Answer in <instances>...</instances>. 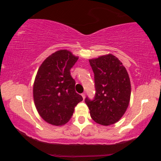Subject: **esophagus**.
<instances>
[{
    "label": "esophagus",
    "instance_id": "1",
    "mask_svg": "<svg viewBox=\"0 0 161 161\" xmlns=\"http://www.w3.org/2000/svg\"><path fill=\"white\" fill-rule=\"evenodd\" d=\"M81 96H82L83 100H85V93H82V94H81Z\"/></svg>",
    "mask_w": 161,
    "mask_h": 161
}]
</instances>
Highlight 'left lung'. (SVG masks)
<instances>
[{
  "mask_svg": "<svg viewBox=\"0 0 161 161\" xmlns=\"http://www.w3.org/2000/svg\"><path fill=\"white\" fill-rule=\"evenodd\" d=\"M95 74L94 100L85 98L91 118L96 123L109 126L125 114L131 96V82L125 67L112 54L89 60Z\"/></svg>",
  "mask_w": 161,
  "mask_h": 161,
  "instance_id": "left-lung-1",
  "label": "left lung"
}]
</instances>
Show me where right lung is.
<instances>
[{"label": "right lung", "instance_id": "add662e5", "mask_svg": "<svg viewBox=\"0 0 161 161\" xmlns=\"http://www.w3.org/2000/svg\"><path fill=\"white\" fill-rule=\"evenodd\" d=\"M79 58L67 50L52 53L38 69L33 86L36 109L50 124L61 126L72 116L74 108L83 98L75 91L70 69Z\"/></svg>", "mask_w": 161, "mask_h": 161}]
</instances>
